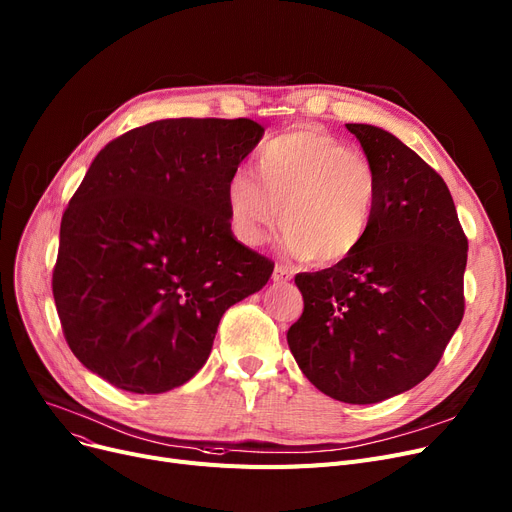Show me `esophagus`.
Instances as JSON below:
<instances>
[{"label": "esophagus", "mask_w": 512, "mask_h": 512, "mask_svg": "<svg viewBox=\"0 0 512 512\" xmlns=\"http://www.w3.org/2000/svg\"><path fill=\"white\" fill-rule=\"evenodd\" d=\"M292 278V274L288 272V267H284V265H276L274 267V274H272V280L274 282H278V284H282V282H288Z\"/></svg>", "instance_id": "esophagus-1"}]
</instances>
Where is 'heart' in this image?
Listing matches in <instances>:
<instances>
[{
	"instance_id": "heart-1",
	"label": "heart",
	"mask_w": 512,
	"mask_h": 512,
	"mask_svg": "<svg viewBox=\"0 0 512 512\" xmlns=\"http://www.w3.org/2000/svg\"><path fill=\"white\" fill-rule=\"evenodd\" d=\"M375 201L378 180L369 159L315 126L270 139L257 155V178L238 170L226 184L234 230L247 245H259L282 224L286 247L319 267L361 251Z\"/></svg>"
}]
</instances>
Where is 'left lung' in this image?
<instances>
[{"instance_id":"left-lung-1","label":"left lung","mask_w":512,"mask_h":512,"mask_svg":"<svg viewBox=\"0 0 512 512\" xmlns=\"http://www.w3.org/2000/svg\"><path fill=\"white\" fill-rule=\"evenodd\" d=\"M378 180L361 251L297 274L305 309L286 338L324 394L371 405L423 382L465 313L467 236L442 176L371 124H346Z\"/></svg>"}]
</instances>
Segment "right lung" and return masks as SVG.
<instances>
[{"label": "right lung", "mask_w": 512, "mask_h": 512, "mask_svg": "<svg viewBox=\"0 0 512 512\" xmlns=\"http://www.w3.org/2000/svg\"><path fill=\"white\" fill-rule=\"evenodd\" d=\"M249 120L176 118L107 143L60 226L53 299L74 357L134 394L182 386L220 319L274 263L230 230L228 178L259 139Z\"/></svg>", "instance_id": "right-lung-1"}]
</instances>
